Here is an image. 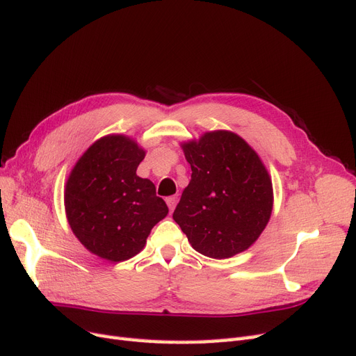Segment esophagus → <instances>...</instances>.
<instances>
[{
  "mask_svg": "<svg viewBox=\"0 0 356 356\" xmlns=\"http://www.w3.org/2000/svg\"><path fill=\"white\" fill-rule=\"evenodd\" d=\"M177 202H178V197H177V196H169V197L166 199V203H168V207H169V211H170V212L175 209Z\"/></svg>",
  "mask_w": 356,
  "mask_h": 356,
  "instance_id": "obj_1",
  "label": "esophagus"
}]
</instances>
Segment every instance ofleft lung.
Returning a JSON list of instances; mask_svg holds the SVG:
<instances>
[{
	"label": "left lung",
	"mask_w": 356,
	"mask_h": 356,
	"mask_svg": "<svg viewBox=\"0 0 356 356\" xmlns=\"http://www.w3.org/2000/svg\"><path fill=\"white\" fill-rule=\"evenodd\" d=\"M190 184L174 220L195 250L229 258L248 250L270 220L272 181L260 157L238 135L208 132L182 145Z\"/></svg>",
	"instance_id": "obj_1"
}]
</instances>
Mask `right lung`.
Wrapping results in <instances>:
<instances>
[{"instance_id":"right-lung-1","label":"right lung","mask_w":356,"mask_h":356,"mask_svg":"<svg viewBox=\"0 0 356 356\" xmlns=\"http://www.w3.org/2000/svg\"><path fill=\"white\" fill-rule=\"evenodd\" d=\"M144 157L145 152L132 139L105 136L80 157L67 181L71 229L90 252L105 260L124 261L136 255L168 215L153 182L136 175Z\"/></svg>"}]
</instances>
